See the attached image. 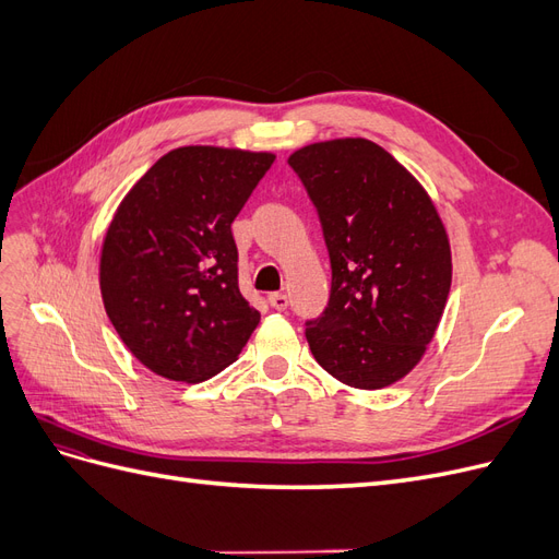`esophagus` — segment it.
I'll list each match as a JSON object with an SVG mask.
<instances>
[{
  "mask_svg": "<svg viewBox=\"0 0 559 559\" xmlns=\"http://www.w3.org/2000/svg\"><path fill=\"white\" fill-rule=\"evenodd\" d=\"M267 302H270V306H273L275 310H286V308H289V296H286V294H270L267 296Z\"/></svg>",
  "mask_w": 559,
  "mask_h": 559,
  "instance_id": "34e87169",
  "label": "esophagus"
}]
</instances>
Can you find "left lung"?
Returning <instances> with one entry per match:
<instances>
[{
  "label": "left lung",
  "instance_id": "obj_1",
  "mask_svg": "<svg viewBox=\"0 0 559 559\" xmlns=\"http://www.w3.org/2000/svg\"><path fill=\"white\" fill-rule=\"evenodd\" d=\"M289 165L314 202L331 257V296L306 337L317 364L382 389L425 357L443 317L452 257L429 193L364 138L308 144Z\"/></svg>",
  "mask_w": 559,
  "mask_h": 559
}]
</instances>
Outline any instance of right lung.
<instances>
[{
	"mask_svg": "<svg viewBox=\"0 0 559 559\" xmlns=\"http://www.w3.org/2000/svg\"><path fill=\"white\" fill-rule=\"evenodd\" d=\"M275 154L179 146L118 205L99 292L126 347L156 376L202 382L230 366L261 314L238 286L230 224Z\"/></svg>",
	"mask_w": 559,
	"mask_h": 559,
	"instance_id": "obj_1",
	"label": "right lung"
}]
</instances>
